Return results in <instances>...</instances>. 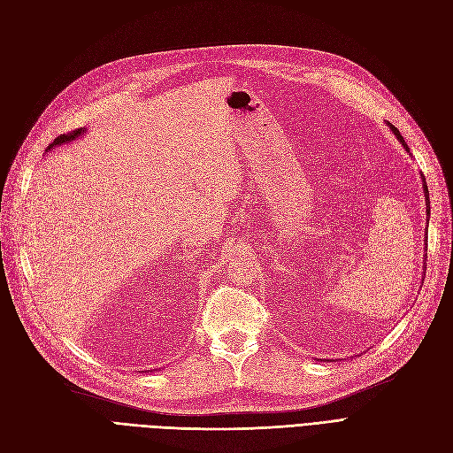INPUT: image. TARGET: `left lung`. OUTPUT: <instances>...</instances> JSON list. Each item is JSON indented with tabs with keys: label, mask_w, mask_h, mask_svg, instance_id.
I'll return each instance as SVG.
<instances>
[{
	"label": "left lung",
	"mask_w": 453,
	"mask_h": 453,
	"mask_svg": "<svg viewBox=\"0 0 453 453\" xmlns=\"http://www.w3.org/2000/svg\"><path fill=\"white\" fill-rule=\"evenodd\" d=\"M392 131H394V134L397 136V140H401V144L404 146V148H407V144H404V140H403V136L399 134V131L395 129V127H392ZM409 150V148H407ZM424 191H426V196H427V200H429V191H427V185H424Z\"/></svg>",
	"instance_id": "left-lung-1"
}]
</instances>
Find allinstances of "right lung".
<instances>
[{"label": "right lung", "instance_id": "obj_1", "mask_svg": "<svg viewBox=\"0 0 453 453\" xmlns=\"http://www.w3.org/2000/svg\"><path fill=\"white\" fill-rule=\"evenodd\" d=\"M82 133H84V127L76 129V131H71V133H67V134H59L58 138H54V142L49 144V148H46V150H50V148H54V146H61L64 142H71V140H74L76 136H81Z\"/></svg>", "mask_w": 453, "mask_h": 453}]
</instances>
